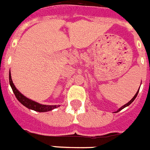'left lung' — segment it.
<instances>
[{
    "label": "left lung",
    "mask_w": 150,
    "mask_h": 150,
    "mask_svg": "<svg viewBox=\"0 0 150 150\" xmlns=\"http://www.w3.org/2000/svg\"><path fill=\"white\" fill-rule=\"evenodd\" d=\"M139 90H140V88H139V89H138V91H137V93L135 94V95H134V97H133V98H132V100H130V101H129V102H128V103H127V104H125V105H124V106H122V107H120V109L118 110H116V112H120V110H122V109H124L125 107H128V106H129V105H130V104H132V102H133V101H134V99H135V98H136V97H137V94H138V92H139Z\"/></svg>",
    "instance_id": "obj_1"
}]
</instances>
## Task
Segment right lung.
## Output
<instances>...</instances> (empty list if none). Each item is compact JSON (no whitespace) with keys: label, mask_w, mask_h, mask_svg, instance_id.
I'll return each mask as SVG.
<instances>
[{"label":"right lung","mask_w":150,"mask_h":150,"mask_svg":"<svg viewBox=\"0 0 150 150\" xmlns=\"http://www.w3.org/2000/svg\"><path fill=\"white\" fill-rule=\"evenodd\" d=\"M9 79H10V85L11 86L12 89H13V93L15 95V96L16 97V98L18 99V100L20 102L22 105H24L25 107H26L27 108L30 110H33L38 111V112H48V111L52 110L53 109H55L57 107H59L60 105H43V104H40L38 102L34 101V100H30V99L28 98L25 96H24L21 92H19L18 89L16 88V86H14L13 83V80H12L11 78V74H9Z\"/></svg>","instance_id":"1"}]
</instances>
